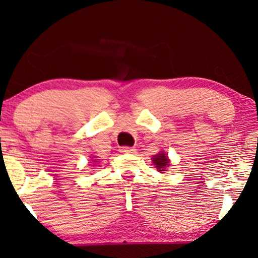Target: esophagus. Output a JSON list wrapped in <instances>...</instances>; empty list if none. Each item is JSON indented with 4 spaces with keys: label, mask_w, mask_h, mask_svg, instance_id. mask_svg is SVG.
Here are the masks:
<instances>
[{
    "label": "esophagus",
    "mask_w": 258,
    "mask_h": 258,
    "mask_svg": "<svg viewBox=\"0 0 258 258\" xmlns=\"http://www.w3.org/2000/svg\"><path fill=\"white\" fill-rule=\"evenodd\" d=\"M119 151H121L122 154H134L136 151V149H134V148H130V147H121L119 148Z\"/></svg>",
    "instance_id": "esophagus-1"
}]
</instances>
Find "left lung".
Returning <instances> with one entry per match:
<instances>
[{"label": "left lung", "instance_id": "left-lung-1", "mask_svg": "<svg viewBox=\"0 0 258 258\" xmlns=\"http://www.w3.org/2000/svg\"><path fill=\"white\" fill-rule=\"evenodd\" d=\"M153 162H154V164L156 165V168L158 169V170L165 171L164 169H165V167H168L169 160H168L167 155H165L164 153H161V154L156 155V156H154Z\"/></svg>", "mask_w": 258, "mask_h": 258}]
</instances>
